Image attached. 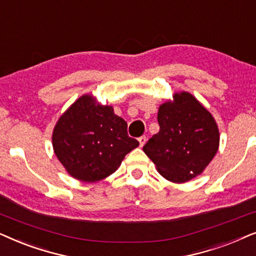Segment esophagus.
<instances>
[{
  "instance_id": "34e87169",
  "label": "esophagus",
  "mask_w": 256,
  "mask_h": 256,
  "mask_svg": "<svg viewBox=\"0 0 256 256\" xmlns=\"http://www.w3.org/2000/svg\"><path fill=\"white\" fill-rule=\"evenodd\" d=\"M138 142H139V145H140V148H142V146H144L145 142H146V137H145V136H142L140 138H138Z\"/></svg>"
}]
</instances>
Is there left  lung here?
Wrapping results in <instances>:
<instances>
[{"label":"left lung","instance_id":"1","mask_svg":"<svg viewBox=\"0 0 256 256\" xmlns=\"http://www.w3.org/2000/svg\"><path fill=\"white\" fill-rule=\"evenodd\" d=\"M160 130L142 148L156 171L182 184L202 174L219 150V128L212 114L187 91L159 106Z\"/></svg>","mask_w":256,"mask_h":256}]
</instances>
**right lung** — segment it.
I'll return each instance as SVG.
<instances>
[{"mask_svg": "<svg viewBox=\"0 0 256 256\" xmlns=\"http://www.w3.org/2000/svg\"><path fill=\"white\" fill-rule=\"evenodd\" d=\"M139 142L128 136V124L111 105L83 94L60 116L52 131L57 159L72 178L96 182L118 170Z\"/></svg>", "mask_w": 256, "mask_h": 256, "instance_id": "right-lung-1", "label": "right lung"}]
</instances>
